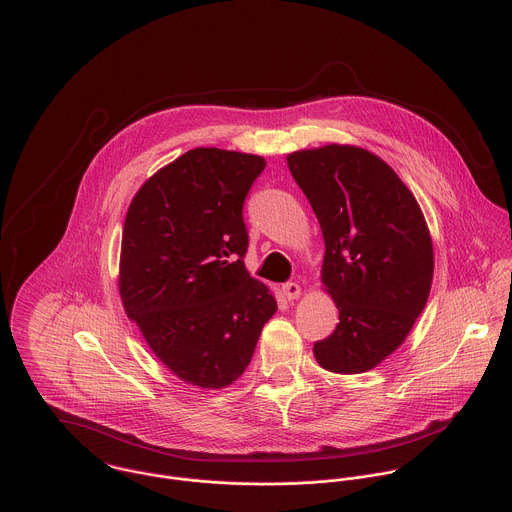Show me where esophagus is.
I'll return each mask as SVG.
<instances>
[{
	"label": "esophagus",
	"instance_id": "34e87169",
	"mask_svg": "<svg viewBox=\"0 0 512 512\" xmlns=\"http://www.w3.org/2000/svg\"><path fill=\"white\" fill-rule=\"evenodd\" d=\"M282 290H284L288 299H297V297L301 295V288H299V284H295V282H288V284H284V286H282Z\"/></svg>",
	"mask_w": 512,
	"mask_h": 512
}]
</instances>
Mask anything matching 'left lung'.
Returning a JSON list of instances; mask_svg holds the SVG:
<instances>
[{"label": "left lung", "instance_id": "obj_1", "mask_svg": "<svg viewBox=\"0 0 512 512\" xmlns=\"http://www.w3.org/2000/svg\"><path fill=\"white\" fill-rule=\"evenodd\" d=\"M288 167L321 224V280L339 309L313 355L331 372H365L404 343L424 311L434 276L428 224L394 169L363 147L293 151Z\"/></svg>", "mask_w": 512, "mask_h": 512}]
</instances>
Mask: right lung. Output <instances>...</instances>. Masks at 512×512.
I'll return each instance as SVG.
<instances>
[{
	"label": "right lung",
	"mask_w": 512,
	"mask_h": 512,
	"mask_svg": "<svg viewBox=\"0 0 512 512\" xmlns=\"http://www.w3.org/2000/svg\"><path fill=\"white\" fill-rule=\"evenodd\" d=\"M260 155L197 147L149 177L130 203L120 295L175 376L224 388L250 365L276 297L244 266L246 195Z\"/></svg>",
	"instance_id": "1"
}]
</instances>
